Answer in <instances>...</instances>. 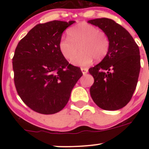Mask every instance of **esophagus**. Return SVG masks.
Masks as SVG:
<instances>
[{
	"label": "esophagus",
	"mask_w": 149,
	"mask_h": 149,
	"mask_svg": "<svg viewBox=\"0 0 149 149\" xmlns=\"http://www.w3.org/2000/svg\"><path fill=\"white\" fill-rule=\"evenodd\" d=\"M81 70L82 73H83L84 75L86 74V73H88V69L85 68H81Z\"/></svg>",
	"instance_id": "obj_1"
}]
</instances>
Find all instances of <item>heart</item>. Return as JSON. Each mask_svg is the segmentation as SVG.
Returning a JSON list of instances; mask_svg holds the SVG:
<instances>
[{
  "label": "heart",
  "mask_w": 149,
  "mask_h": 149,
  "mask_svg": "<svg viewBox=\"0 0 149 149\" xmlns=\"http://www.w3.org/2000/svg\"><path fill=\"white\" fill-rule=\"evenodd\" d=\"M68 37H63L58 44L61 55L67 60L75 55L77 47L81 52L70 61L72 65L86 67L92 64L94 59L103 60L109 49V40L106 33L97 26L81 23L69 29Z\"/></svg>",
  "instance_id": "b5f03b06"
}]
</instances>
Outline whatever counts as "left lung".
Here are the masks:
<instances>
[{
    "instance_id": "left-lung-1",
    "label": "left lung",
    "mask_w": 149,
    "mask_h": 149,
    "mask_svg": "<svg viewBox=\"0 0 149 149\" xmlns=\"http://www.w3.org/2000/svg\"><path fill=\"white\" fill-rule=\"evenodd\" d=\"M88 23L101 29L110 42L106 57L88 69L94 79L90 94L102 109L118 110L130 102L136 88L141 68L139 46L130 33L112 19H91Z\"/></svg>"
}]
</instances>
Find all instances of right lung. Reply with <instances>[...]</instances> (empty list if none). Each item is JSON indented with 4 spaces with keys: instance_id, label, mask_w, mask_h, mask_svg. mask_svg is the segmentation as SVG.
<instances>
[{
    "instance_id": "1",
    "label": "right lung",
    "mask_w": 149,
    "mask_h": 149,
    "mask_svg": "<svg viewBox=\"0 0 149 149\" xmlns=\"http://www.w3.org/2000/svg\"><path fill=\"white\" fill-rule=\"evenodd\" d=\"M75 22L39 24L18 43L13 58L15 86L22 101L35 112L51 115L62 110L83 75L58 47L63 32Z\"/></svg>"
}]
</instances>
